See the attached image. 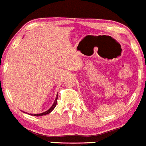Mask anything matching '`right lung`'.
Masks as SVG:
<instances>
[{
  "instance_id": "add662e5",
  "label": "right lung",
  "mask_w": 146,
  "mask_h": 146,
  "mask_svg": "<svg viewBox=\"0 0 146 146\" xmlns=\"http://www.w3.org/2000/svg\"><path fill=\"white\" fill-rule=\"evenodd\" d=\"M58 95L57 94L56 98H55V101H54L52 106L50 107V109H48L47 111H46V112H42V113H40V114H29V115H32V116H35V117H39V116H43V115H48V114H49L50 112H52V111L54 110V108H55V106H56L57 105V100H58Z\"/></svg>"
}]
</instances>
